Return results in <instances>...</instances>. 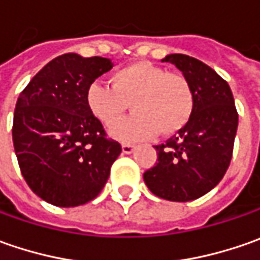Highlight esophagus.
I'll list each match as a JSON object with an SVG mask.
<instances>
[{
    "label": "esophagus",
    "instance_id": "obj_1",
    "mask_svg": "<svg viewBox=\"0 0 260 260\" xmlns=\"http://www.w3.org/2000/svg\"><path fill=\"white\" fill-rule=\"evenodd\" d=\"M121 150H123V153L125 155H130L133 150H135V145H130V143H124V145L121 146Z\"/></svg>",
    "mask_w": 260,
    "mask_h": 260
}]
</instances>
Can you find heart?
Returning <instances> with one entry per match:
<instances>
[{
	"mask_svg": "<svg viewBox=\"0 0 260 260\" xmlns=\"http://www.w3.org/2000/svg\"><path fill=\"white\" fill-rule=\"evenodd\" d=\"M110 84H89L85 103L92 117L105 127L114 124L130 104L135 113L110 132L117 140L136 142L157 132L175 135L194 114L195 96L188 79L152 62H135L115 71Z\"/></svg>",
	"mask_w": 260,
	"mask_h": 260,
	"instance_id": "obj_1",
	"label": "heart"
}]
</instances>
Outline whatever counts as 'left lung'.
Masks as SVG:
<instances>
[{"mask_svg":"<svg viewBox=\"0 0 260 260\" xmlns=\"http://www.w3.org/2000/svg\"><path fill=\"white\" fill-rule=\"evenodd\" d=\"M192 86L194 114L165 145L155 146L157 164L143 174L147 188L168 201L186 203L210 192L224 176L233 155L239 117L232 89L201 60L168 55Z\"/></svg>","mask_w":260,"mask_h":260,"instance_id":"8db88e82","label":"left lung"}]
</instances>
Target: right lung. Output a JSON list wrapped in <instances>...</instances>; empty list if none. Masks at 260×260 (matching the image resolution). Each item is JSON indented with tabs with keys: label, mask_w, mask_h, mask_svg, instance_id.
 I'll use <instances>...</instances> for the list:
<instances>
[{
	"label": "right lung",
	"mask_w": 260,
	"mask_h": 260,
	"mask_svg": "<svg viewBox=\"0 0 260 260\" xmlns=\"http://www.w3.org/2000/svg\"><path fill=\"white\" fill-rule=\"evenodd\" d=\"M113 66L111 59L100 56H57L17 100V160L31 191L49 204L78 207L94 200L121 153L85 103L86 86Z\"/></svg>",
	"instance_id": "right-lung-1"
}]
</instances>
